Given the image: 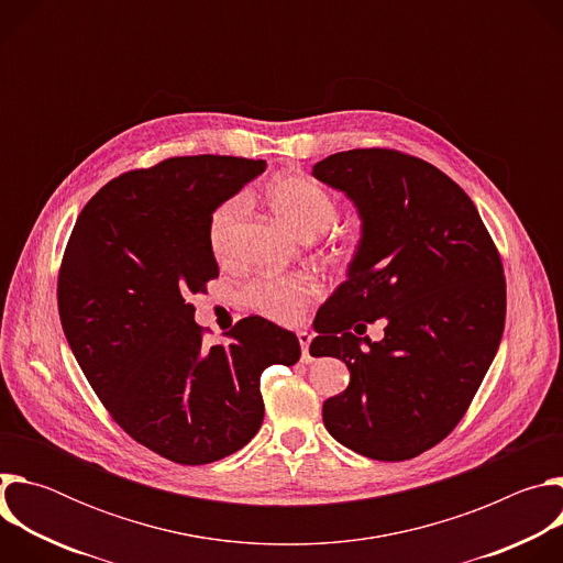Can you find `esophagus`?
Masks as SVG:
<instances>
[{
	"label": "esophagus",
	"instance_id": "34e87169",
	"mask_svg": "<svg viewBox=\"0 0 563 563\" xmlns=\"http://www.w3.org/2000/svg\"><path fill=\"white\" fill-rule=\"evenodd\" d=\"M298 343H300V350H302V361H305V363H307V361H311V356H309L311 334H307V332H298Z\"/></svg>",
	"mask_w": 563,
	"mask_h": 563
}]
</instances>
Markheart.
<instances>
[{
	"label": "heart",
	"mask_w": 563,
	"mask_h": 563,
	"mask_svg": "<svg viewBox=\"0 0 563 563\" xmlns=\"http://www.w3.org/2000/svg\"><path fill=\"white\" fill-rule=\"evenodd\" d=\"M269 205L274 213L300 238H316L318 233L328 231L339 218V200L323 185L316 180L287 174L276 178L267 191ZM245 213V200L235 196L220 202L207 222V240L211 252L220 258L227 254L233 231ZM318 283L305 274H287V276H265L254 280L245 298L252 309L258 313L289 323L298 318L309 300L318 296Z\"/></svg>",
	"instance_id": "obj_1"
}]
</instances>
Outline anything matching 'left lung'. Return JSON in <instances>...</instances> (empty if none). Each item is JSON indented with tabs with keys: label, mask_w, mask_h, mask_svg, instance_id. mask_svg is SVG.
Listing matches in <instances>:
<instances>
[{
	"label": "left lung",
	"mask_w": 563,
	"mask_h": 563,
	"mask_svg": "<svg viewBox=\"0 0 563 563\" xmlns=\"http://www.w3.org/2000/svg\"><path fill=\"white\" fill-rule=\"evenodd\" d=\"M311 176L343 191L363 222L347 280L313 320L309 352L350 369L347 389L323 404L325 428L363 456L412 459L456 428L499 350V252L467 194L421 157L352 148ZM378 317L384 341L358 340Z\"/></svg>",
	"instance_id": "left-lung-1"
}]
</instances>
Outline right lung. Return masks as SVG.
I'll list each match as a JSON object with an SVG mask.
<instances>
[{
    "instance_id": "right-lung-1",
    "label": "right lung",
    "mask_w": 563,
    "mask_h": 563,
    "mask_svg": "<svg viewBox=\"0 0 563 563\" xmlns=\"http://www.w3.org/2000/svg\"><path fill=\"white\" fill-rule=\"evenodd\" d=\"M265 159L169 157L104 185L62 258L64 336L113 421L183 465L224 459L261 430V374L300 358L296 334L250 316L202 345L194 294L218 278L211 211L265 172Z\"/></svg>"
}]
</instances>
